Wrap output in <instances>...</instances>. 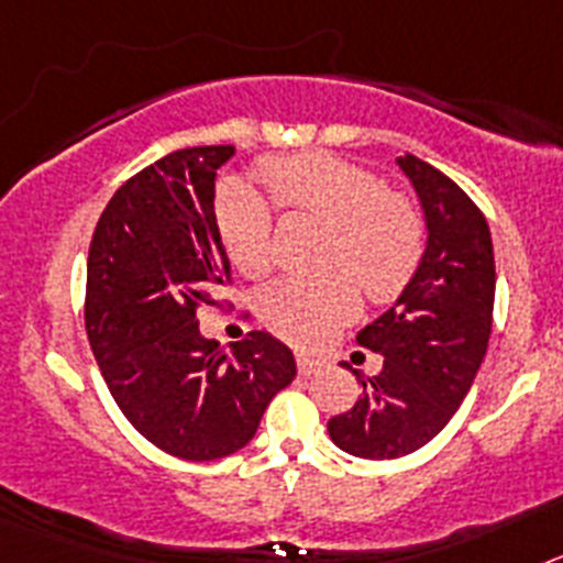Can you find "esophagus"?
Wrapping results in <instances>:
<instances>
[{"mask_svg":"<svg viewBox=\"0 0 563 563\" xmlns=\"http://www.w3.org/2000/svg\"><path fill=\"white\" fill-rule=\"evenodd\" d=\"M296 363H298V372L301 375H316L321 372L324 366H330V361L321 355H312V352H296Z\"/></svg>","mask_w":563,"mask_h":563,"instance_id":"esophagus-1","label":"esophagus"}]
</instances>
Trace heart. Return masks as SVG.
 Masks as SVG:
<instances>
[{
    "label": "heart",
    "instance_id": "1",
    "mask_svg": "<svg viewBox=\"0 0 563 563\" xmlns=\"http://www.w3.org/2000/svg\"><path fill=\"white\" fill-rule=\"evenodd\" d=\"M258 177L278 208L330 225L327 267L355 277L372 301H391L415 278L426 251L420 211L386 191L369 168L332 154H296L265 161ZM217 222L231 265L247 278L265 276L273 265L267 202L247 186L228 183L217 197ZM345 277L278 278L258 296V318L296 343L321 341L357 312L355 286Z\"/></svg>",
    "mask_w": 563,
    "mask_h": 563
}]
</instances>
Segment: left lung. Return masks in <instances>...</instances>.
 <instances>
[{"label":"left lung","mask_w":563,"mask_h":563,"mask_svg":"<svg viewBox=\"0 0 563 563\" xmlns=\"http://www.w3.org/2000/svg\"><path fill=\"white\" fill-rule=\"evenodd\" d=\"M426 222L420 267L395 307L357 332L383 355L363 395L330 420L338 449L361 460H397L434 440L465 400L494 324L496 262L490 228L451 177L415 154L397 157Z\"/></svg>","instance_id":"1"}]
</instances>
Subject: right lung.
<instances>
[{"label": "right lung", "instance_id": "1", "mask_svg": "<svg viewBox=\"0 0 563 563\" xmlns=\"http://www.w3.org/2000/svg\"><path fill=\"white\" fill-rule=\"evenodd\" d=\"M233 146L172 152L123 183L87 258L89 346L118 409L152 445L183 460L245 449L296 377L290 346L253 330L233 346L206 338L197 307H220L231 276L213 194Z\"/></svg>", "mask_w": 563, "mask_h": 563}]
</instances>
